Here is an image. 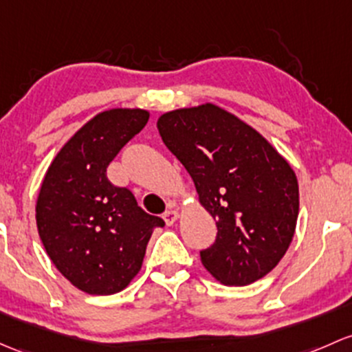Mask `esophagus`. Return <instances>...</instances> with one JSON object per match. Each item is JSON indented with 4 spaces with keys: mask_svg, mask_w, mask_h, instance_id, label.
Here are the masks:
<instances>
[{
    "mask_svg": "<svg viewBox=\"0 0 352 352\" xmlns=\"http://www.w3.org/2000/svg\"><path fill=\"white\" fill-rule=\"evenodd\" d=\"M177 219H179V212H177L175 209H168L164 212V221L166 223V226H172Z\"/></svg>",
    "mask_w": 352,
    "mask_h": 352,
    "instance_id": "34e87169",
    "label": "esophagus"
}]
</instances>
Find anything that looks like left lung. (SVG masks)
<instances>
[{
  "mask_svg": "<svg viewBox=\"0 0 352 352\" xmlns=\"http://www.w3.org/2000/svg\"><path fill=\"white\" fill-rule=\"evenodd\" d=\"M157 126L216 219V241L201 251L207 272L232 287L263 278L294 238V170L260 133L214 104L166 113Z\"/></svg>",
  "mask_w": 352,
  "mask_h": 352,
  "instance_id": "left-lung-1",
  "label": "left lung"
}]
</instances>
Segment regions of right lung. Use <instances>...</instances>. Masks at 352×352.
<instances>
[{"label":"right lung","instance_id":"add662e5","mask_svg":"<svg viewBox=\"0 0 352 352\" xmlns=\"http://www.w3.org/2000/svg\"><path fill=\"white\" fill-rule=\"evenodd\" d=\"M148 118L142 109L102 111L58 151L40 188L36 226L47 254L91 295L123 290L142 268L151 232L165 226L106 172Z\"/></svg>","mask_w":352,"mask_h":352}]
</instances>
